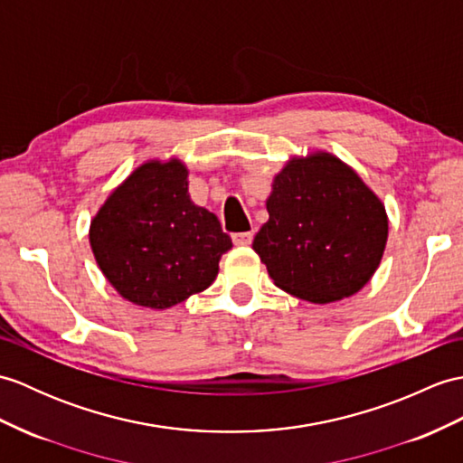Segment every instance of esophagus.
Returning <instances> with one entry per match:
<instances>
[{
	"mask_svg": "<svg viewBox=\"0 0 463 463\" xmlns=\"http://www.w3.org/2000/svg\"><path fill=\"white\" fill-rule=\"evenodd\" d=\"M252 239H254L252 232H234L232 234V242L236 246H249L252 242Z\"/></svg>",
	"mask_w": 463,
	"mask_h": 463,
	"instance_id": "esophagus-1",
	"label": "esophagus"
}]
</instances>
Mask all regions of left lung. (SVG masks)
I'll use <instances>...</instances> for the list:
<instances>
[{"mask_svg":"<svg viewBox=\"0 0 463 463\" xmlns=\"http://www.w3.org/2000/svg\"><path fill=\"white\" fill-rule=\"evenodd\" d=\"M266 209L270 219L252 249L284 292L327 304L359 292L379 268L389 234L384 207L337 157L289 161Z\"/></svg>","mask_w":463,"mask_h":463,"instance_id":"obj_1","label":"left lung"}]
</instances>
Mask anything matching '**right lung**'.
Here are the masks:
<instances>
[{
	"instance_id": "add662e5",
	"label": "right lung",
	"mask_w": 463,
	"mask_h": 463,
	"mask_svg": "<svg viewBox=\"0 0 463 463\" xmlns=\"http://www.w3.org/2000/svg\"><path fill=\"white\" fill-rule=\"evenodd\" d=\"M90 246L118 294L164 309L209 288L232 241L189 199L187 169L174 159L137 167L106 199L90 224Z\"/></svg>"
}]
</instances>
